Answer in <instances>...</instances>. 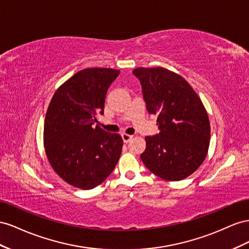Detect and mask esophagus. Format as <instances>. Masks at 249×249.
Listing matches in <instances>:
<instances>
[{
    "label": "esophagus",
    "mask_w": 249,
    "mask_h": 249,
    "mask_svg": "<svg viewBox=\"0 0 249 249\" xmlns=\"http://www.w3.org/2000/svg\"><path fill=\"white\" fill-rule=\"evenodd\" d=\"M133 136H131V134H127V133H122V139L124 141V143H128V142L132 139Z\"/></svg>",
    "instance_id": "1"
}]
</instances>
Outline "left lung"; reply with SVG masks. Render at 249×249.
Listing matches in <instances>:
<instances>
[{
	"instance_id": "obj_1",
	"label": "left lung",
	"mask_w": 249,
	"mask_h": 249,
	"mask_svg": "<svg viewBox=\"0 0 249 249\" xmlns=\"http://www.w3.org/2000/svg\"><path fill=\"white\" fill-rule=\"evenodd\" d=\"M132 73L160 129L145 138L141 160L162 179L186 178L202 164L210 146V121L200 98L184 78L165 68H137Z\"/></svg>"
}]
</instances>
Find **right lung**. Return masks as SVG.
<instances>
[{"label":"right lung","instance_id":"add662e5","mask_svg":"<svg viewBox=\"0 0 249 249\" xmlns=\"http://www.w3.org/2000/svg\"><path fill=\"white\" fill-rule=\"evenodd\" d=\"M120 71L84 69L55 91L46 113L44 146L50 165L66 182L82 190L102 183L115 169L122 152L118 133L103 130L105 97Z\"/></svg>","mask_w":249,"mask_h":249}]
</instances>
